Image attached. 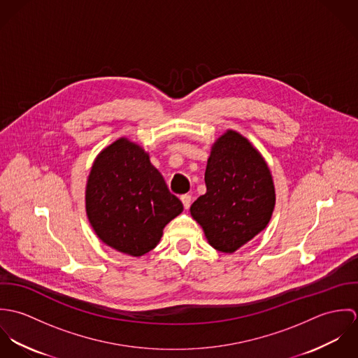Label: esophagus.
Masks as SVG:
<instances>
[{
	"label": "esophagus",
	"mask_w": 358,
	"mask_h": 358,
	"mask_svg": "<svg viewBox=\"0 0 358 358\" xmlns=\"http://www.w3.org/2000/svg\"><path fill=\"white\" fill-rule=\"evenodd\" d=\"M180 200H182L183 206H185L186 209H189V208H190V204H192V196H189V194H183V196L180 197Z\"/></svg>",
	"instance_id": "obj_1"
}]
</instances>
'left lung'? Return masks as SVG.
<instances>
[{"label":"left lung","instance_id":"obj_1","mask_svg":"<svg viewBox=\"0 0 358 358\" xmlns=\"http://www.w3.org/2000/svg\"><path fill=\"white\" fill-rule=\"evenodd\" d=\"M206 193L192 206L215 250L233 254L268 224L275 189L263 155L240 132L227 129L212 145L205 169Z\"/></svg>","mask_w":358,"mask_h":358}]
</instances>
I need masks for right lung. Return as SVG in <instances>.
I'll list each match as a JSON object with an SVG mask.
<instances>
[{
	"label": "right lung",
	"mask_w": 358,
	"mask_h": 358,
	"mask_svg": "<svg viewBox=\"0 0 358 358\" xmlns=\"http://www.w3.org/2000/svg\"><path fill=\"white\" fill-rule=\"evenodd\" d=\"M88 220L107 247L139 257L157 247L164 227L183 212L150 155L120 138L96 155L85 186Z\"/></svg>",
	"instance_id": "obj_1"
}]
</instances>
